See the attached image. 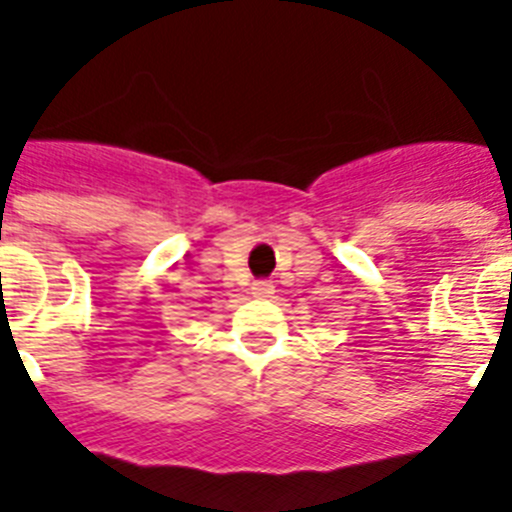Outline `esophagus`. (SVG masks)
<instances>
[{"mask_svg":"<svg viewBox=\"0 0 512 512\" xmlns=\"http://www.w3.org/2000/svg\"><path fill=\"white\" fill-rule=\"evenodd\" d=\"M251 295L253 297H271L274 295V287H271V282H253Z\"/></svg>","mask_w":512,"mask_h":512,"instance_id":"1","label":"esophagus"}]
</instances>
